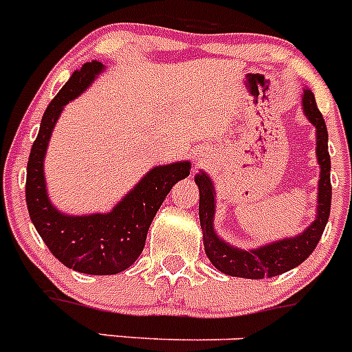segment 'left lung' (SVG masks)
Returning <instances> with one entry per match:
<instances>
[{
	"label": "left lung",
	"instance_id": "left-lung-1",
	"mask_svg": "<svg viewBox=\"0 0 352 352\" xmlns=\"http://www.w3.org/2000/svg\"><path fill=\"white\" fill-rule=\"evenodd\" d=\"M303 109L310 123L317 130V158L321 164V179H319L317 217L309 229L300 236L280 239L256 250H241L227 245L213 231V183L204 173L195 176V183L199 186V219L204 234V250L214 268L226 275L241 276V278H270V276L282 275L300 266L305 259H309L324 232L331 210V182H329L331 160L328 153V129L310 89H305L303 93Z\"/></svg>",
	"mask_w": 352,
	"mask_h": 352
}]
</instances>
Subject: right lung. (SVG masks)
I'll return each mask as SVG.
<instances>
[{
    "label": "right lung",
    "instance_id": "obj_1",
    "mask_svg": "<svg viewBox=\"0 0 352 352\" xmlns=\"http://www.w3.org/2000/svg\"><path fill=\"white\" fill-rule=\"evenodd\" d=\"M100 72V61L82 65V68L72 74L68 82L45 109L28 160L26 204L31 222L42 236L43 243L67 268L88 275H116L130 268L141 256L146 234L158 208L174 183L190 174V164L178 162L151 169L107 214L72 217L52 206L43 178V157L52 129L63 105L79 96Z\"/></svg>",
    "mask_w": 352,
    "mask_h": 352
}]
</instances>
